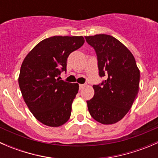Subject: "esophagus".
<instances>
[{"label":"esophagus","instance_id":"obj_1","mask_svg":"<svg viewBox=\"0 0 158 158\" xmlns=\"http://www.w3.org/2000/svg\"><path fill=\"white\" fill-rule=\"evenodd\" d=\"M85 86V84H80V85H79V89H80V90H81V89H83Z\"/></svg>","mask_w":158,"mask_h":158}]
</instances>
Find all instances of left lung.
<instances>
[{
    "mask_svg": "<svg viewBox=\"0 0 158 158\" xmlns=\"http://www.w3.org/2000/svg\"><path fill=\"white\" fill-rule=\"evenodd\" d=\"M95 49L99 76L107 79L93 85V98L87 101L91 116L103 125L122 120L131 108L139 90L140 70L131 51L114 36H85Z\"/></svg>",
    "mask_w": 158,
    "mask_h": 158,
    "instance_id": "left-lung-1",
    "label": "left lung"
}]
</instances>
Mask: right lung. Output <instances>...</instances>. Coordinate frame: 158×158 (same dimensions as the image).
Here are the masks:
<instances>
[{"instance_id": "1", "label": "right lung", "mask_w": 158, "mask_h": 158, "mask_svg": "<svg viewBox=\"0 0 158 158\" xmlns=\"http://www.w3.org/2000/svg\"><path fill=\"white\" fill-rule=\"evenodd\" d=\"M85 43L82 36H54L36 44L20 67L18 83L22 96L35 118L44 125L59 127L69 119L79 84L60 80L72 52Z\"/></svg>"}]
</instances>
